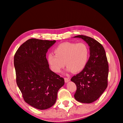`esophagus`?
I'll return each mask as SVG.
<instances>
[{"label": "esophagus", "mask_w": 123, "mask_h": 123, "mask_svg": "<svg viewBox=\"0 0 123 123\" xmlns=\"http://www.w3.org/2000/svg\"><path fill=\"white\" fill-rule=\"evenodd\" d=\"M64 80H65V83H68V82H69V81L70 80V79L69 78H67V77H65L64 78Z\"/></svg>", "instance_id": "34e87169"}]
</instances>
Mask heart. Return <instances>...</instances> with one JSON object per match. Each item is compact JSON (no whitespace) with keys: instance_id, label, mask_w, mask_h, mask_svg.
Returning <instances> with one entry per match:
<instances>
[{"instance_id":"b5f03b06","label":"heart","mask_w":123,"mask_h":123,"mask_svg":"<svg viewBox=\"0 0 123 123\" xmlns=\"http://www.w3.org/2000/svg\"><path fill=\"white\" fill-rule=\"evenodd\" d=\"M54 53L48 54L47 61L55 73L60 72L65 64L67 72L79 73L86 67L89 57L88 47L83 43H62L55 48Z\"/></svg>"}]
</instances>
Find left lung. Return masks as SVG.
I'll return each mask as SVG.
<instances>
[{"instance_id": "1", "label": "left lung", "mask_w": 123, "mask_h": 123, "mask_svg": "<svg viewBox=\"0 0 123 123\" xmlns=\"http://www.w3.org/2000/svg\"><path fill=\"white\" fill-rule=\"evenodd\" d=\"M73 37L83 39L90 50L86 67L71 79L77 87L74 98L80 103L90 104L97 100L107 87L109 67L106 52L101 44L90 37L81 35Z\"/></svg>"}]
</instances>
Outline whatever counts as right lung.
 I'll list each match as a JSON object with an SVG mask.
<instances>
[{
  "label": "right lung",
  "mask_w": 123,
  "mask_h": 123,
  "mask_svg": "<svg viewBox=\"0 0 123 123\" xmlns=\"http://www.w3.org/2000/svg\"><path fill=\"white\" fill-rule=\"evenodd\" d=\"M56 40L31 38L18 48L14 55L16 83L25 101L39 110L55 103L64 79L50 69L46 58L48 49Z\"/></svg>",
  "instance_id": "obj_1"
}]
</instances>
